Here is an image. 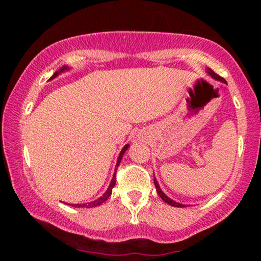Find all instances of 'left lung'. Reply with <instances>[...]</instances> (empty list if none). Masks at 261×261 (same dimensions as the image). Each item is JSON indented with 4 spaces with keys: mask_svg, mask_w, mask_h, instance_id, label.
I'll return each instance as SVG.
<instances>
[{
    "mask_svg": "<svg viewBox=\"0 0 261 261\" xmlns=\"http://www.w3.org/2000/svg\"><path fill=\"white\" fill-rule=\"evenodd\" d=\"M206 72H208L210 76H212L214 80H216V81H220V82H223V83H226V81L223 80L222 77L221 76H219V74L217 73H215L214 72V71L212 70V69H206ZM154 185H155V189H156V192H158V195L160 196V198L163 199L164 202L165 203H167V204H170V205H173V206H177V208H184V204H180V203H177V202H174V201H172V199L171 198H169L167 197V196L164 194V192L162 191V189H160V187H159V184H158V181H156V179H155V177H154Z\"/></svg>",
    "mask_w": 261,
    "mask_h": 261,
    "instance_id": "obj_1",
    "label": "left lung"
}]
</instances>
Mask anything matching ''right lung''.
<instances>
[{
	"instance_id": "add662e5",
	"label": "right lung",
	"mask_w": 261,
	"mask_h": 261,
	"mask_svg": "<svg viewBox=\"0 0 261 261\" xmlns=\"http://www.w3.org/2000/svg\"><path fill=\"white\" fill-rule=\"evenodd\" d=\"M69 69H70L69 66H63L62 69H60L59 71H56V72L53 73V76H52L51 78H49V81L53 80V78H56L57 76H58V74H60L62 72H64V71H67ZM128 147H129V145H126L122 149H121L119 158H117L116 166H119V164L121 163V159H122V155L124 154V152L127 151V148H128ZM115 172H116V169H115ZM115 183H116V177H115V173H114L113 179H112V181H110L109 188L107 189V191L105 192V194H103V196H101V197L97 198V199H96V201H94V202H90V203H84V204H71V205H72V206H76V208H94V206H98V205H101L102 203H103V202H106L107 199L109 198V196L112 195L113 188L115 187ZM69 205H70V204H69Z\"/></svg>"
}]
</instances>
